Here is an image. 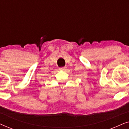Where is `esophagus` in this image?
Returning <instances> with one entry per match:
<instances>
[{
    "mask_svg": "<svg viewBox=\"0 0 129 129\" xmlns=\"http://www.w3.org/2000/svg\"><path fill=\"white\" fill-rule=\"evenodd\" d=\"M66 69V67H63V68H60L59 70H61V71H64Z\"/></svg>",
    "mask_w": 129,
    "mask_h": 129,
    "instance_id": "obj_1",
    "label": "esophagus"
}]
</instances>
